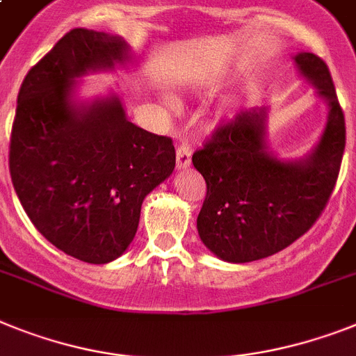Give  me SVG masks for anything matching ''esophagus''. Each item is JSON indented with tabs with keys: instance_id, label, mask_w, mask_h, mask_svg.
<instances>
[{
	"instance_id": "1",
	"label": "esophagus",
	"mask_w": 356,
	"mask_h": 356,
	"mask_svg": "<svg viewBox=\"0 0 356 356\" xmlns=\"http://www.w3.org/2000/svg\"><path fill=\"white\" fill-rule=\"evenodd\" d=\"M192 164V150L186 145H181L175 154V166L177 170H186Z\"/></svg>"
}]
</instances>
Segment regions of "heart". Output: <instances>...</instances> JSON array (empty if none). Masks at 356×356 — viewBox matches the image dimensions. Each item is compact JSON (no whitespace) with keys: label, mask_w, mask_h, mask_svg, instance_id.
<instances>
[{"label":"heart","mask_w":356,"mask_h":356,"mask_svg":"<svg viewBox=\"0 0 356 356\" xmlns=\"http://www.w3.org/2000/svg\"><path fill=\"white\" fill-rule=\"evenodd\" d=\"M164 99H166V104H168V106H172V108H175V106H177V103H175L172 97H164Z\"/></svg>","instance_id":"heart-1"}]
</instances>
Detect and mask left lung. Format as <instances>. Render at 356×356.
<instances>
[{
  "label": "left lung",
  "mask_w": 356,
  "mask_h": 356,
  "mask_svg": "<svg viewBox=\"0 0 356 356\" xmlns=\"http://www.w3.org/2000/svg\"><path fill=\"white\" fill-rule=\"evenodd\" d=\"M295 67L327 106L321 139L302 157H280L268 141L270 108L244 110L217 130L192 163L206 181L197 232L217 259L252 262L284 250L312 228L330 199L346 146L344 113L321 58L297 52Z\"/></svg>",
  "instance_id": "1"
}]
</instances>
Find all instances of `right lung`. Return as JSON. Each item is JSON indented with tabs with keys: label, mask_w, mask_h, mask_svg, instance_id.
<instances>
[{
	"label": "right lung",
	"mask_w": 356,
	"mask_h": 356,
	"mask_svg": "<svg viewBox=\"0 0 356 356\" xmlns=\"http://www.w3.org/2000/svg\"><path fill=\"white\" fill-rule=\"evenodd\" d=\"M121 35L74 29L17 94L10 177L38 232L67 255L106 264L136 237L145 197L175 168L172 139L128 121L118 92L81 97L79 79L128 68Z\"/></svg>",
	"instance_id": "1"
}]
</instances>
